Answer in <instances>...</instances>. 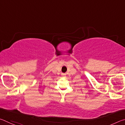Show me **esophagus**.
<instances>
[{"mask_svg":"<svg viewBox=\"0 0 125 125\" xmlns=\"http://www.w3.org/2000/svg\"><path fill=\"white\" fill-rule=\"evenodd\" d=\"M62 76H63V77H65V75L64 74H62Z\"/></svg>","mask_w":125,"mask_h":125,"instance_id":"obj_1","label":"esophagus"}]
</instances>
